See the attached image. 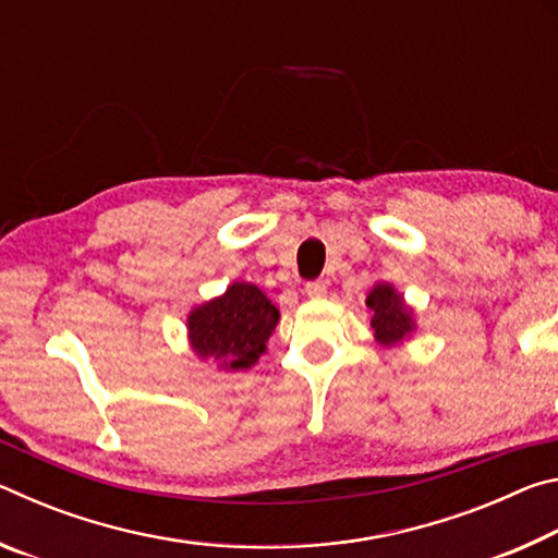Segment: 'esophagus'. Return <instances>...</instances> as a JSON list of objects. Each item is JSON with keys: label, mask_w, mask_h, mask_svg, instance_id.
Instances as JSON below:
<instances>
[{"label": "esophagus", "mask_w": 558, "mask_h": 558, "mask_svg": "<svg viewBox=\"0 0 558 558\" xmlns=\"http://www.w3.org/2000/svg\"><path fill=\"white\" fill-rule=\"evenodd\" d=\"M305 292H307V298H325L327 295V282L325 280H313V282H307L305 286Z\"/></svg>", "instance_id": "esophagus-1"}]
</instances>
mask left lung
Wrapping results in <instances>:
<instances>
[{"mask_svg":"<svg viewBox=\"0 0 558 558\" xmlns=\"http://www.w3.org/2000/svg\"><path fill=\"white\" fill-rule=\"evenodd\" d=\"M366 307L372 310V327L379 344H401L413 335L415 323L411 307L403 302V295L393 290L391 282H376L366 295Z\"/></svg>","mask_w":558,"mask_h":558,"instance_id":"obj_1","label":"left lung"}]
</instances>
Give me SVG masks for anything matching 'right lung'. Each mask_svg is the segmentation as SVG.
Masks as SVG:
<instances>
[{"mask_svg":"<svg viewBox=\"0 0 558 558\" xmlns=\"http://www.w3.org/2000/svg\"><path fill=\"white\" fill-rule=\"evenodd\" d=\"M278 319V307L266 292L251 282H233L223 295L189 313V342L196 356L214 359L226 372H243L266 354Z\"/></svg>","mask_w":558,"mask_h":558,"instance_id":"right-lung-1","label":"right lung"}]
</instances>
